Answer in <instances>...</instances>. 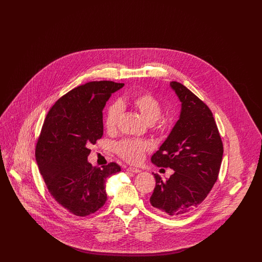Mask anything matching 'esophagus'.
I'll use <instances>...</instances> for the list:
<instances>
[{"label": "esophagus", "instance_id": "34e87169", "mask_svg": "<svg viewBox=\"0 0 262 262\" xmlns=\"http://www.w3.org/2000/svg\"><path fill=\"white\" fill-rule=\"evenodd\" d=\"M127 171L128 172H132V173H140V170L139 169H137V168H135V167H129V168H127Z\"/></svg>", "mask_w": 262, "mask_h": 262}]
</instances>
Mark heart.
Segmentation results:
<instances>
[{
  "label": "heart",
  "mask_w": 262,
  "mask_h": 262,
  "mask_svg": "<svg viewBox=\"0 0 262 262\" xmlns=\"http://www.w3.org/2000/svg\"><path fill=\"white\" fill-rule=\"evenodd\" d=\"M132 103L148 124L155 123L162 115L160 102L149 93L137 95L133 98ZM122 113V103L115 102L109 106L105 116V126L109 132H112L117 127ZM148 149L149 144L147 142L137 139H125L116 145L118 154L125 161L133 164L141 162L145 152Z\"/></svg>",
  "instance_id": "heart-1"
}]
</instances>
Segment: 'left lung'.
Here are the masks:
<instances>
[{
	"label": "left lung",
	"instance_id": "obj_1",
	"mask_svg": "<svg viewBox=\"0 0 262 262\" xmlns=\"http://www.w3.org/2000/svg\"><path fill=\"white\" fill-rule=\"evenodd\" d=\"M181 105L179 120L151 161L174 170L166 181L154 174L156 187L150 198L153 207L180 217L193 211L217 181L223 144L210 109L189 89L170 82Z\"/></svg>",
	"mask_w": 262,
	"mask_h": 262
}]
</instances>
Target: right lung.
<instances>
[{"label":"right lung","mask_w":262,"mask_h":262,"mask_svg":"<svg viewBox=\"0 0 262 262\" xmlns=\"http://www.w3.org/2000/svg\"><path fill=\"white\" fill-rule=\"evenodd\" d=\"M124 83L92 81L58 100L47 114L36 144V161L53 199L76 216L97 211L107 200L106 179L121 171L116 163L93 167L90 144L103 136V109Z\"/></svg>","instance_id":"right-lung-1"}]
</instances>
